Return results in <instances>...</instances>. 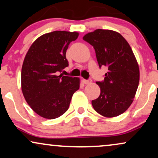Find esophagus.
Instances as JSON below:
<instances>
[{
	"mask_svg": "<svg viewBox=\"0 0 158 158\" xmlns=\"http://www.w3.org/2000/svg\"><path fill=\"white\" fill-rule=\"evenodd\" d=\"M82 81L85 85H89V84H90L92 82V80L91 79H87H87H83Z\"/></svg>",
	"mask_w": 158,
	"mask_h": 158,
	"instance_id": "34e87169",
	"label": "esophagus"
}]
</instances>
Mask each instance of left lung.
<instances>
[{
  "instance_id": "1",
  "label": "left lung",
  "mask_w": 158,
  "mask_h": 158,
  "mask_svg": "<svg viewBox=\"0 0 158 158\" xmlns=\"http://www.w3.org/2000/svg\"><path fill=\"white\" fill-rule=\"evenodd\" d=\"M83 39L95 49L99 67L108 68L104 80L96 82L101 93L92 105L103 117L120 115L133 103L139 83V68L132 49L120 33L111 30L97 29Z\"/></svg>"
}]
</instances>
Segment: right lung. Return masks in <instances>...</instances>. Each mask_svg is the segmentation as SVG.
<instances>
[{"label": "right lung", "mask_w": 158, "mask_h": 158, "mask_svg": "<svg viewBox=\"0 0 158 158\" xmlns=\"http://www.w3.org/2000/svg\"><path fill=\"white\" fill-rule=\"evenodd\" d=\"M78 36L77 32L46 33L32 44L26 54L22 67V91L31 109L44 118L63 115L79 89V78L59 75L69 66L65 53Z\"/></svg>", "instance_id": "obj_1"}]
</instances>
